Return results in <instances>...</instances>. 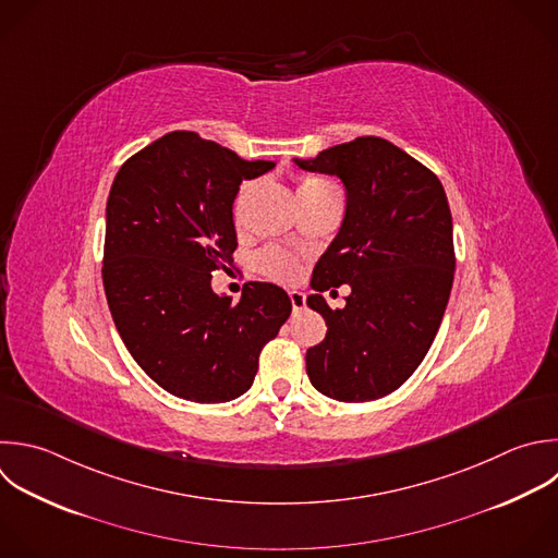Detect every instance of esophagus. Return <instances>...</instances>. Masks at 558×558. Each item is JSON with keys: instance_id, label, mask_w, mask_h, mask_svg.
I'll list each match as a JSON object with an SVG mask.
<instances>
[{"instance_id": "esophagus-1", "label": "esophagus", "mask_w": 558, "mask_h": 558, "mask_svg": "<svg viewBox=\"0 0 558 558\" xmlns=\"http://www.w3.org/2000/svg\"><path fill=\"white\" fill-rule=\"evenodd\" d=\"M290 301H292V310L294 312H303L305 310V294L299 290L290 292Z\"/></svg>"}]
</instances>
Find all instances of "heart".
Returning <instances> with one entry per match:
<instances>
[{
  "mask_svg": "<svg viewBox=\"0 0 558 558\" xmlns=\"http://www.w3.org/2000/svg\"><path fill=\"white\" fill-rule=\"evenodd\" d=\"M251 185H242L235 203H233V214L235 218L240 216V209L246 201V194H248ZM296 194H299V201H312V198H323V196H329V194H338L336 185L323 177H314V174H299L296 177ZM257 268L277 279V281H294L299 277V264L294 257L277 251V248H266L257 255Z\"/></svg>",
  "mask_w": 558,
  "mask_h": 558,
  "instance_id": "heart-1",
  "label": "heart"
}]
</instances>
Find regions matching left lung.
Wrapping results in <instances>:
<instances>
[{"label": "left lung", "instance_id": "8db88e82", "mask_svg": "<svg viewBox=\"0 0 558 558\" xmlns=\"http://www.w3.org/2000/svg\"><path fill=\"white\" fill-rule=\"evenodd\" d=\"M310 172L347 187L340 233L318 259L307 305L325 340L307 349L312 386L329 399L362 403L397 390L423 362L440 327L456 268L451 211L438 177L381 137H355L316 159ZM349 282L342 311L320 291Z\"/></svg>", "mask_w": 558, "mask_h": 558}]
</instances>
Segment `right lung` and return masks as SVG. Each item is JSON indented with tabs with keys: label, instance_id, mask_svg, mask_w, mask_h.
I'll use <instances>...</instances> for the list:
<instances>
[{
	"label": "right lung",
	"instance_id": "obj_1",
	"mask_svg": "<svg viewBox=\"0 0 558 558\" xmlns=\"http://www.w3.org/2000/svg\"><path fill=\"white\" fill-rule=\"evenodd\" d=\"M275 168L244 161L192 131H174L120 168L109 203L102 283L135 362L163 390L196 403L244 395L259 353L292 312L275 283L248 281L240 301L211 290L233 264V201L244 179Z\"/></svg>",
	"mask_w": 558,
	"mask_h": 558
}]
</instances>
